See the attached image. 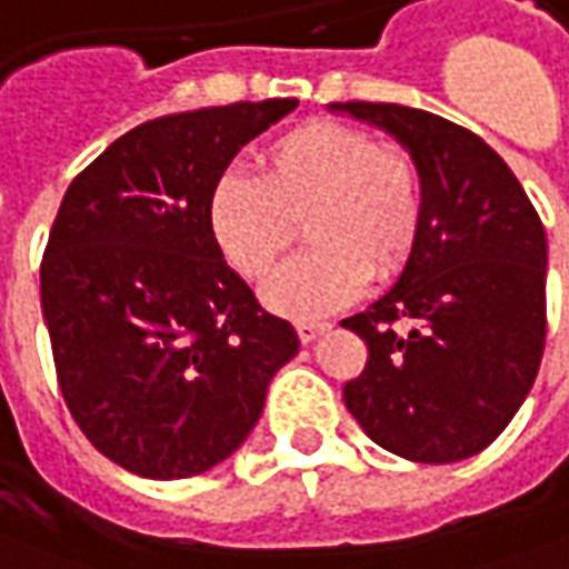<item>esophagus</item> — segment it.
Returning <instances> with one entry per match:
<instances>
[{"label": "esophagus", "instance_id": "34e87169", "mask_svg": "<svg viewBox=\"0 0 569 569\" xmlns=\"http://www.w3.org/2000/svg\"><path fill=\"white\" fill-rule=\"evenodd\" d=\"M325 331H328V325H325V322H297V337H300L303 343H312V340H319Z\"/></svg>", "mask_w": 569, "mask_h": 569}]
</instances>
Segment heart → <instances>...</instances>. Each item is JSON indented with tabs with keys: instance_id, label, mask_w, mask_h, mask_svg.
<instances>
[{
	"instance_id": "b5f03b06",
	"label": "heart",
	"mask_w": 569,
	"mask_h": 569,
	"mask_svg": "<svg viewBox=\"0 0 569 569\" xmlns=\"http://www.w3.org/2000/svg\"><path fill=\"white\" fill-rule=\"evenodd\" d=\"M257 167V179L219 176L207 232L238 276L260 278L303 222L312 250L281 262L260 291L276 316L337 312L366 291L368 276L390 278L409 262L425 222V182L402 148L316 120L272 139Z\"/></svg>"
}]
</instances>
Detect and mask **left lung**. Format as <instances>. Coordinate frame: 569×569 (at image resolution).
I'll return each mask as SVG.
<instances>
[{
	"instance_id": "left-lung-1",
	"label": "left lung",
	"mask_w": 569,
	"mask_h": 569,
	"mask_svg": "<svg viewBox=\"0 0 569 569\" xmlns=\"http://www.w3.org/2000/svg\"><path fill=\"white\" fill-rule=\"evenodd\" d=\"M328 111L390 132L425 182V222L402 276L340 322L368 347L343 402L393 456L421 465L477 456L523 406L542 362V219L471 129L383 101H337Z\"/></svg>"
}]
</instances>
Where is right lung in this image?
<instances>
[{"mask_svg":"<svg viewBox=\"0 0 569 569\" xmlns=\"http://www.w3.org/2000/svg\"><path fill=\"white\" fill-rule=\"evenodd\" d=\"M297 98L170 113L129 129L70 182L39 266L58 387L113 465L182 480L260 421L300 340L207 232V198Z\"/></svg>","mask_w":569,"mask_h":569,"instance_id":"1","label":"right lung"}]
</instances>
